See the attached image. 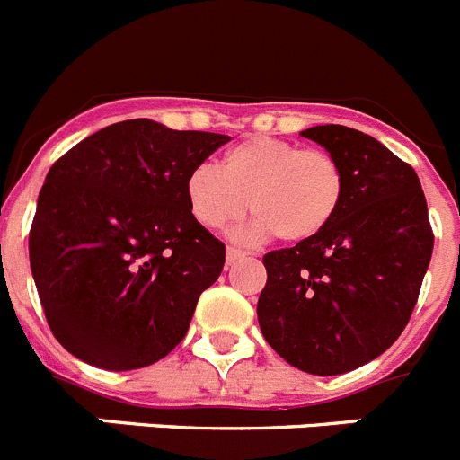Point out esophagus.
Returning <instances> with one entry per match:
<instances>
[{"mask_svg": "<svg viewBox=\"0 0 460 460\" xmlns=\"http://www.w3.org/2000/svg\"><path fill=\"white\" fill-rule=\"evenodd\" d=\"M246 255H248V252H243L242 248H234V246H227V251H226L227 264L239 262V260H243V258H246Z\"/></svg>", "mask_w": 460, "mask_h": 460, "instance_id": "esophagus-1", "label": "esophagus"}]
</instances>
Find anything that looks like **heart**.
<instances>
[{
    "mask_svg": "<svg viewBox=\"0 0 460 460\" xmlns=\"http://www.w3.org/2000/svg\"><path fill=\"white\" fill-rule=\"evenodd\" d=\"M187 202L191 217L208 230L234 223L251 209L255 221L239 237H276L301 243L319 237L340 212L344 171L332 155L273 137H248L214 166L189 172Z\"/></svg>",
    "mask_w": 460,
    "mask_h": 460,
    "instance_id": "1",
    "label": "heart"
}]
</instances>
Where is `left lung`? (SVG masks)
Instances as JSON below:
<instances>
[{"label":"left lung","mask_w":460,"mask_h":460,"mask_svg":"<svg viewBox=\"0 0 460 460\" xmlns=\"http://www.w3.org/2000/svg\"><path fill=\"white\" fill-rule=\"evenodd\" d=\"M301 137L344 171L340 212L319 237L264 255L258 322L273 351L317 376L367 365L412 314L433 252L427 198L412 166L369 134L317 125Z\"/></svg>","instance_id":"1"}]
</instances>
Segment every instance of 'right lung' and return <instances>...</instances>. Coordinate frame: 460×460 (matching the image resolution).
<instances>
[{
  "label": "right lung",
  "mask_w": 460,
  "mask_h": 460,
  "mask_svg": "<svg viewBox=\"0 0 460 460\" xmlns=\"http://www.w3.org/2000/svg\"><path fill=\"white\" fill-rule=\"evenodd\" d=\"M230 141L137 118L67 150L45 178L29 262L66 351L109 369L147 367L187 335L226 246L189 212V172Z\"/></svg>",
  "instance_id": "right-lung-1"
}]
</instances>
